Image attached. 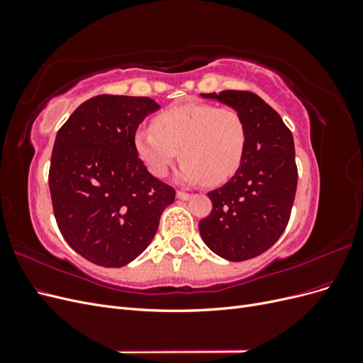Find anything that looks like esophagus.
I'll return each instance as SVG.
<instances>
[{
    "label": "esophagus",
    "instance_id": "obj_1",
    "mask_svg": "<svg viewBox=\"0 0 363 363\" xmlns=\"http://www.w3.org/2000/svg\"><path fill=\"white\" fill-rule=\"evenodd\" d=\"M177 199H179V200L186 201V200H189V199H191V194H188V192H183V191H177Z\"/></svg>",
    "mask_w": 363,
    "mask_h": 363
}]
</instances>
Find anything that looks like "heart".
<instances>
[{
    "label": "heart",
    "mask_w": 363,
    "mask_h": 363,
    "mask_svg": "<svg viewBox=\"0 0 363 363\" xmlns=\"http://www.w3.org/2000/svg\"><path fill=\"white\" fill-rule=\"evenodd\" d=\"M247 125L233 108L184 103L164 108L152 127L136 130L133 142L147 169L162 179L172 162L183 160L177 179L183 183L221 184L233 177L247 150Z\"/></svg>",
    "instance_id": "1"
}]
</instances>
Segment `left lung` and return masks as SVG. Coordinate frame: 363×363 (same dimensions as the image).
<instances>
[{
  "instance_id": "obj_1",
  "label": "left lung",
  "mask_w": 363,
  "mask_h": 363,
  "mask_svg": "<svg viewBox=\"0 0 363 363\" xmlns=\"http://www.w3.org/2000/svg\"><path fill=\"white\" fill-rule=\"evenodd\" d=\"M201 96L235 108L248 138L240 168L224 186L207 194L213 207L199 224L200 235L223 259L257 257L277 242L291 216L298 179L292 133L256 94L223 91Z\"/></svg>"
}]
</instances>
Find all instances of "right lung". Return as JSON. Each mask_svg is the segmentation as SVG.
Returning a JSON list of instances; mask_svg holds the SVG:
<instances>
[{
	"label": "right lung",
	"mask_w": 363,
	"mask_h": 363,
	"mask_svg": "<svg viewBox=\"0 0 363 363\" xmlns=\"http://www.w3.org/2000/svg\"><path fill=\"white\" fill-rule=\"evenodd\" d=\"M159 108L148 96L98 95L57 131L48 175L54 216L71 248L95 265L135 260L174 203L175 191L148 172L133 142Z\"/></svg>",
	"instance_id": "right-lung-1"
}]
</instances>
